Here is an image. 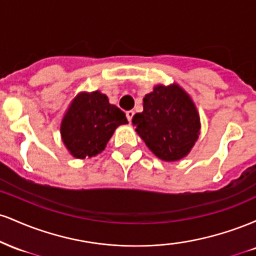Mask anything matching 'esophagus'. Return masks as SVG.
I'll return each mask as SVG.
<instances>
[{
  "instance_id": "esophagus-1",
  "label": "esophagus",
  "mask_w": 256,
  "mask_h": 256,
  "mask_svg": "<svg viewBox=\"0 0 256 256\" xmlns=\"http://www.w3.org/2000/svg\"><path fill=\"white\" fill-rule=\"evenodd\" d=\"M134 110H128V112H126V118H128V122H131L132 116H134Z\"/></svg>"
}]
</instances>
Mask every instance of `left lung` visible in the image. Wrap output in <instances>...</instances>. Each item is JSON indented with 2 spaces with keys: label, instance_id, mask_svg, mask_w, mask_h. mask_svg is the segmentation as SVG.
I'll use <instances>...</instances> for the list:
<instances>
[{
  "label": "left lung",
  "instance_id": "obj_1",
  "mask_svg": "<svg viewBox=\"0 0 256 256\" xmlns=\"http://www.w3.org/2000/svg\"><path fill=\"white\" fill-rule=\"evenodd\" d=\"M132 125L152 154L167 162L186 156L201 130L192 98L176 83L155 85L143 98V112L134 114Z\"/></svg>",
  "mask_w": 256,
  "mask_h": 256
}]
</instances>
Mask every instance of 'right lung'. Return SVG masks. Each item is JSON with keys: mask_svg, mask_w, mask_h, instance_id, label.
I'll return each instance as SVG.
<instances>
[{"mask_svg": "<svg viewBox=\"0 0 256 256\" xmlns=\"http://www.w3.org/2000/svg\"><path fill=\"white\" fill-rule=\"evenodd\" d=\"M124 124L125 113L110 104L107 95L98 90L82 91L61 120V140L73 158L83 160L104 152L116 128Z\"/></svg>", "mask_w": 256, "mask_h": 256, "instance_id": "right-lung-1", "label": "right lung"}]
</instances>
